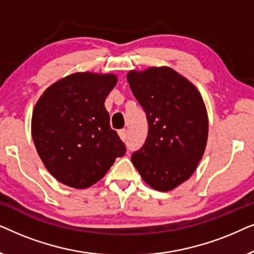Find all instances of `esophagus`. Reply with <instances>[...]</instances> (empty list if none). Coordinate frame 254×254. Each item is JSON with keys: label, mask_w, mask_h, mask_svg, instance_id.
I'll return each instance as SVG.
<instances>
[{"label": "esophagus", "mask_w": 254, "mask_h": 254, "mask_svg": "<svg viewBox=\"0 0 254 254\" xmlns=\"http://www.w3.org/2000/svg\"><path fill=\"white\" fill-rule=\"evenodd\" d=\"M119 136L123 141H126L128 137V130L127 129H121L119 130Z\"/></svg>", "instance_id": "1"}]
</instances>
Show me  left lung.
Here are the masks:
<instances>
[{
	"instance_id": "obj_1",
	"label": "left lung",
	"mask_w": 254,
	"mask_h": 254,
	"mask_svg": "<svg viewBox=\"0 0 254 254\" xmlns=\"http://www.w3.org/2000/svg\"><path fill=\"white\" fill-rule=\"evenodd\" d=\"M127 79L149 127L131 162L149 186L171 190L193 175L206 149L208 117L202 97L169 67L133 70Z\"/></svg>"
}]
</instances>
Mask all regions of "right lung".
Returning a JSON list of instances; mask_svg holds the SVG:
<instances>
[{"mask_svg": "<svg viewBox=\"0 0 254 254\" xmlns=\"http://www.w3.org/2000/svg\"><path fill=\"white\" fill-rule=\"evenodd\" d=\"M116 83L112 74L76 72L51 85L36 104L34 145L51 175L64 185H93L126 154L104 106Z\"/></svg>", "mask_w": 254, "mask_h": 254, "instance_id": "right-lung-1", "label": "right lung"}]
</instances>
